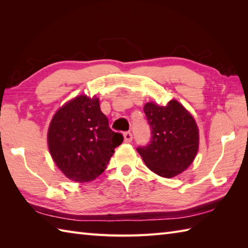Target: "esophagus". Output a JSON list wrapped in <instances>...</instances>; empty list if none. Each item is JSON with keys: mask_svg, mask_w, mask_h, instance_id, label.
Returning <instances> with one entry per match:
<instances>
[{"mask_svg": "<svg viewBox=\"0 0 248 248\" xmlns=\"http://www.w3.org/2000/svg\"><path fill=\"white\" fill-rule=\"evenodd\" d=\"M124 138L125 143H131V141H132V140H133V135L131 132H124Z\"/></svg>", "mask_w": 248, "mask_h": 248, "instance_id": "esophagus-1", "label": "esophagus"}]
</instances>
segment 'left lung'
<instances>
[{
	"instance_id": "8db88e82",
	"label": "left lung",
	"mask_w": 248,
	"mask_h": 248,
	"mask_svg": "<svg viewBox=\"0 0 248 248\" xmlns=\"http://www.w3.org/2000/svg\"><path fill=\"white\" fill-rule=\"evenodd\" d=\"M151 139L138 152L150 170L164 178L175 177L192 164L198 151V128L192 115L176 100L165 107H144Z\"/></svg>"
}]
</instances>
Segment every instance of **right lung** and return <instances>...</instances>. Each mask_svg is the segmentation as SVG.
<instances>
[{
  "label": "right lung",
  "mask_w": 248,
  "mask_h": 248,
  "mask_svg": "<svg viewBox=\"0 0 248 248\" xmlns=\"http://www.w3.org/2000/svg\"><path fill=\"white\" fill-rule=\"evenodd\" d=\"M123 140V134L108 127L98 98L87 96H78L62 107L48 131L52 159L67 178L80 183L101 175Z\"/></svg>",
  "instance_id": "1"
}]
</instances>
